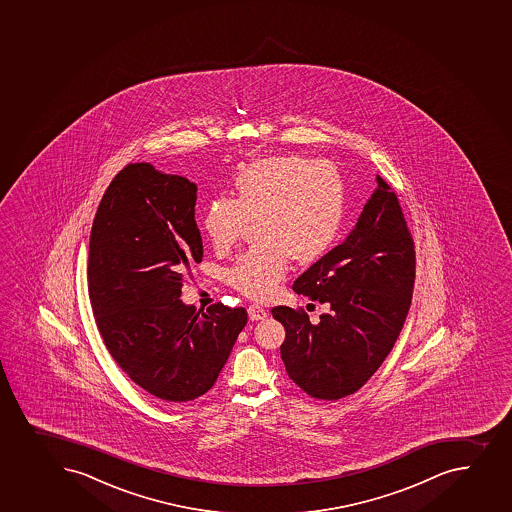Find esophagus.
I'll list each match as a JSON object with an SVG mask.
<instances>
[{"mask_svg": "<svg viewBox=\"0 0 512 512\" xmlns=\"http://www.w3.org/2000/svg\"><path fill=\"white\" fill-rule=\"evenodd\" d=\"M248 319L253 320V322L267 319V310L262 309L259 305H250L248 307Z\"/></svg>", "mask_w": 512, "mask_h": 512, "instance_id": "1", "label": "esophagus"}]
</instances>
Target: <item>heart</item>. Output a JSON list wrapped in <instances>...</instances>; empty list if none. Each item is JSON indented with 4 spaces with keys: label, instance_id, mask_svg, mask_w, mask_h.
<instances>
[{
    "label": "heart",
    "instance_id": "heart-1",
    "mask_svg": "<svg viewBox=\"0 0 512 512\" xmlns=\"http://www.w3.org/2000/svg\"><path fill=\"white\" fill-rule=\"evenodd\" d=\"M235 197H218L203 215L217 250H227L255 222L260 242L225 270L240 294L267 299L289 272L292 257L314 262L329 252L344 223V182L334 165L300 155L252 162L233 180Z\"/></svg>",
    "mask_w": 512,
    "mask_h": 512
}]
</instances>
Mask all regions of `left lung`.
<instances>
[{
  "label": "left lung",
  "mask_w": 512,
  "mask_h": 512,
  "mask_svg": "<svg viewBox=\"0 0 512 512\" xmlns=\"http://www.w3.org/2000/svg\"><path fill=\"white\" fill-rule=\"evenodd\" d=\"M414 280V240L399 198L377 175V188L349 237L292 287L329 304V314L310 324L304 309H272L285 327L280 355L290 379L315 399L337 400L357 392L394 347Z\"/></svg>",
  "instance_id": "1"
}]
</instances>
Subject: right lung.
<instances>
[{"instance_id": "right-lung-1", "label": "right lung", "mask_w": 512, "mask_h": 512, "mask_svg": "<svg viewBox=\"0 0 512 512\" xmlns=\"http://www.w3.org/2000/svg\"><path fill=\"white\" fill-rule=\"evenodd\" d=\"M197 185L130 163L98 205L88 252V295L108 352L130 379L168 404L212 389L247 324V310L180 300L203 257Z\"/></svg>"}]
</instances>
